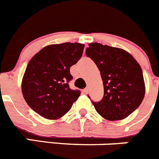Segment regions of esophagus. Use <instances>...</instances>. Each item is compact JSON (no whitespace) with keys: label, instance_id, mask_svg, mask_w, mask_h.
Wrapping results in <instances>:
<instances>
[{"label":"esophagus","instance_id":"esophagus-1","mask_svg":"<svg viewBox=\"0 0 159 159\" xmlns=\"http://www.w3.org/2000/svg\"><path fill=\"white\" fill-rule=\"evenodd\" d=\"M89 89L88 87H87V88H85L84 90H83V92H84V94H88V93H89Z\"/></svg>","mask_w":159,"mask_h":159}]
</instances>
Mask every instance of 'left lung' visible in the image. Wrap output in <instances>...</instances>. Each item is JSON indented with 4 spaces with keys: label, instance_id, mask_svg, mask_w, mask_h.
<instances>
[{
    "label": "left lung",
    "instance_id": "left-lung-1",
    "mask_svg": "<svg viewBox=\"0 0 159 159\" xmlns=\"http://www.w3.org/2000/svg\"><path fill=\"white\" fill-rule=\"evenodd\" d=\"M85 54L96 63L103 80V99L92 101L97 113L109 121L128 117L139 107L144 97V81L140 64L126 51L100 43H90Z\"/></svg>",
    "mask_w": 159,
    "mask_h": 159
}]
</instances>
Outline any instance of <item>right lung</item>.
I'll list each match as a JSON object with an SVG mask.
<instances>
[{
	"label": "right lung",
	"instance_id": "obj_1",
	"mask_svg": "<svg viewBox=\"0 0 159 159\" xmlns=\"http://www.w3.org/2000/svg\"><path fill=\"white\" fill-rule=\"evenodd\" d=\"M84 45L66 42L51 44L34 56L26 66L22 93L31 109L48 119H58L70 110L81 94L70 88V68L78 63Z\"/></svg>",
	"mask_w": 159,
	"mask_h": 159
}]
</instances>
